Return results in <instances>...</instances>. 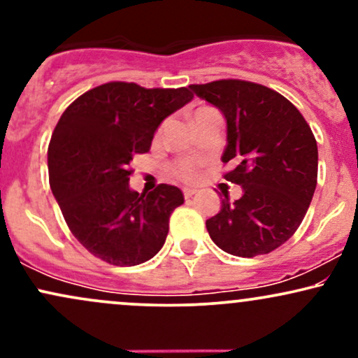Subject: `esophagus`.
Wrapping results in <instances>:
<instances>
[{
	"instance_id": "1",
	"label": "esophagus",
	"mask_w": 358,
	"mask_h": 358,
	"mask_svg": "<svg viewBox=\"0 0 358 358\" xmlns=\"http://www.w3.org/2000/svg\"><path fill=\"white\" fill-rule=\"evenodd\" d=\"M196 193L195 188H183V196L185 199H190V196H193Z\"/></svg>"
}]
</instances>
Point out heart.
<instances>
[{"label":"heart","instance_id":"obj_1","mask_svg":"<svg viewBox=\"0 0 358 358\" xmlns=\"http://www.w3.org/2000/svg\"><path fill=\"white\" fill-rule=\"evenodd\" d=\"M203 110H210V109H199L196 113H203ZM195 113V114H196ZM203 166L202 159H196V158H183L175 162L171 165V171L176 178L183 180V182H193V180L199 178L200 175V168Z\"/></svg>","mask_w":358,"mask_h":358}]
</instances>
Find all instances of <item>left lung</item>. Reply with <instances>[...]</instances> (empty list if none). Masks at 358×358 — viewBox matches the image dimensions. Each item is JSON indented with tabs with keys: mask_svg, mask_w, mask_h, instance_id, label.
<instances>
[{
	"mask_svg": "<svg viewBox=\"0 0 358 358\" xmlns=\"http://www.w3.org/2000/svg\"><path fill=\"white\" fill-rule=\"evenodd\" d=\"M220 110L227 124L222 162L232 163L227 182L242 187L231 203L207 220L210 239L239 257L268 254L296 232L318 176V148L301 113L276 90L245 80L190 85Z\"/></svg>",
	"mask_w": 358,
	"mask_h": 358,
	"instance_id": "8db88e82",
	"label": "left lung"
}]
</instances>
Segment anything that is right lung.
<instances>
[{
    "label": "right lung",
    "instance_id": "obj_1",
    "mask_svg": "<svg viewBox=\"0 0 358 358\" xmlns=\"http://www.w3.org/2000/svg\"><path fill=\"white\" fill-rule=\"evenodd\" d=\"M193 99L187 87L145 89L109 82L82 94L62 114L48 145L50 188L76 239L102 261L136 266L159 252L178 187H129V163L148 153L165 119Z\"/></svg>",
    "mask_w": 358,
    "mask_h": 358
}]
</instances>
